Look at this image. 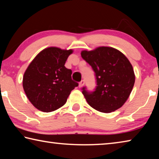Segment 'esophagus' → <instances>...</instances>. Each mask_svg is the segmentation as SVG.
I'll use <instances>...</instances> for the list:
<instances>
[{
  "mask_svg": "<svg viewBox=\"0 0 159 159\" xmlns=\"http://www.w3.org/2000/svg\"><path fill=\"white\" fill-rule=\"evenodd\" d=\"M84 84H85V81H84V80H81V81H80V82L79 83V88H82L83 86L84 85Z\"/></svg>",
  "mask_w": 159,
  "mask_h": 159,
  "instance_id": "1",
  "label": "esophagus"
}]
</instances>
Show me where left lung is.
Wrapping results in <instances>:
<instances>
[{"mask_svg": "<svg viewBox=\"0 0 159 159\" xmlns=\"http://www.w3.org/2000/svg\"><path fill=\"white\" fill-rule=\"evenodd\" d=\"M80 54L92 66L97 80L93 92H88L85 87L82 88L88 104L103 113L120 108L130 96L135 80L130 61L121 52L111 47L83 50Z\"/></svg>", "mask_w": 159, "mask_h": 159, "instance_id": "1", "label": "left lung"}]
</instances>
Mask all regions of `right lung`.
Returning a JSON list of instances; mask_svg holds the SVG:
<instances>
[{"mask_svg": "<svg viewBox=\"0 0 159 159\" xmlns=\"http://www.w3.org/2000/svg\"><path fill=\"white\" fill-rule=\"evenodd\" d=\"M73 50L50 47L43 50L29 64L23 76V88L31 103L43 112L57 110L66 103L79 83L64 66Z\"/></svg>", "mask_w": 159, "mask_h": 159, "instance_id": "right-lung-1", "label": "right lung"}]
</instances>
